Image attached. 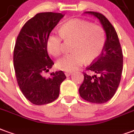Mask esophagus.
<instances>
[{"label":"esophagus","instance_id":"34e87169","mask_svg":"<svg viewBox=\"0 0 134 134\" xmlns=\"http://www.w3.org/2000/svg\"><path fill=\"white\" fill-rule=\"evenodd\" d=\"M71 74V71H66V72H65V75H66V76H69Z\"/></svg>","mask_w":134,"mask_h":134}]
</instances>
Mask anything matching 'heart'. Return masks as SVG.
I'll return each instance as SVG.
<instances>
[{
	"mask_svg": "<svg viewBox=\"0 0 134 134\" xmlns=\"http://www.w3.org/2000/svg\"><path fill=\"white\" fill-rule=\"evenodd\" d=\"M60 34H51L47 40V48L54 57L63 53V38L74 41L71 46L73 52L58 60V68L72 71L83 63H91L100 55L106 43V34L101 26L82 19L68 20L60 26Z\"/></svg>",
	"mask_w": 134,
	"mask_h": 134,
	"instance_id": "obj_1",
	"label": "heart"
}]
</instances>
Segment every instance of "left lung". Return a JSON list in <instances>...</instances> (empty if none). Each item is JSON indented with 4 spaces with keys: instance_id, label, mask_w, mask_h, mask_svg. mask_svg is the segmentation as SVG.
Listing matches in <instances>:
<instances>
[{
    "instance_id": "obj_1",
    "label": "left lung",
    "mask_w": 134,
    "mask_h": 134,
    "mask_svg": "<svg viewBox=\"0 0 134 134\" xmlns=\"http://www.w3.org/2000/svg\"><path fill=\"white\" fill-rule=\"evenodd\" d=\"M100 20L106 40L103 52L83 72L84 79L79 88V94L86 101L103 103L115 94L121 79L123 71V53L119 37L109 20L100 13L87 11ZM91 72L95 74L91 75Z\"/></svg>"
}]
</instances>
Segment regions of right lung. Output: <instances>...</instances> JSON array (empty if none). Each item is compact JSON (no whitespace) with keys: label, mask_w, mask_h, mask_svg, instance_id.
<instances>
[{"label":"right lung","mask_w":134,"mask_h":134,"mask_svg":"<svg viewBox=\"0 0 134 134\" xmlns=\"http://www.w3.org/2000/svg\"><path fill=\"white\" fill-rule=\"evenodd\" d=\"M63 17L62 13H40L26 22L16 39L13 63L18 84L24 96L35 105L51 103L59 96L66 76L62 71L43 76L54 64L48 54L47 40Z\"/></svg>","instance_id":"obj_1"}]
</instances>
